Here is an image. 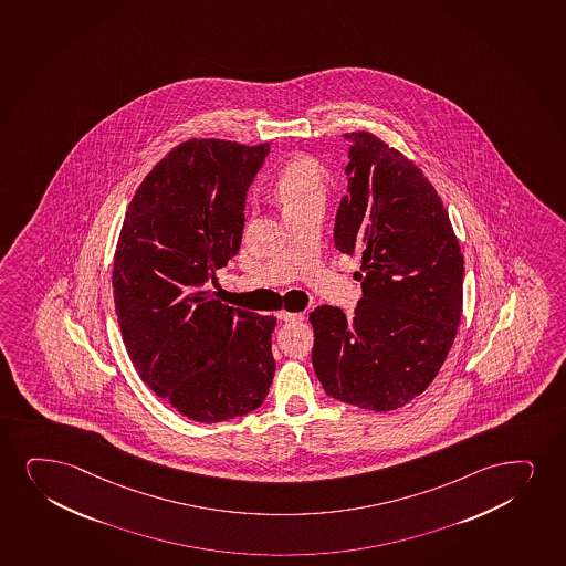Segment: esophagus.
<instances>
[{
  "mask_svg": "<svg viewBox=\"0 0 566 566\" xmlns=\"http://www.w3.org/2000/svg\"><path fill=\"white\" fill-rule=\"evenodd\" d=\"M279 321L282 322H301L303 321V314L301 313H287V311H280Z\"/></svg>",
  "mask_w": 566,
  "mask_h": 566,
  "instance_id": "obj_1",
  "label": "esophagus"
}]
</instances>
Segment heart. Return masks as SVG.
Segmentation results:
<instances>
[{
    "instance_id": "heart-1",
    "label": "heart",
    "mask_w": 566,
    "mask_h": 566,
    "mask_svg": "<svg viewBox=\"0 0 566 566\" xmlns=\"http://www.w3.org/2000/svg\"><path fill=\"white\" fill-rule=\"evenodd\" d=\"M326 174L318 161L311 156H297L287 161L274 179L273 195L282 210L324 200Z\"/></svg>"
}]
</instances>
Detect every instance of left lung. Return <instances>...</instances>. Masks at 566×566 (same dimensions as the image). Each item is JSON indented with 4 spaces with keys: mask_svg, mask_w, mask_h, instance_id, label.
Instances as JSON below:
<instances>
[{
    "mask_svg": "<svg viewBox=\"0 0 566 566\" xmlns=\"http://www.w3.org/2000/svg\"><path fill=\"white\" fill-rule=\"evenodd\" d=\"M350 140L347 195L334 224L339 252L360 253L355 316L321 305L313 366L335 400L389 412L426 391L458 334L463 255L433 185L371 133Z\"/></svg>",
    "mask_w": 566,
    "mask_h": 566,
    "instance_id": "obj_1",
    "label": "left lung"
}]
</instances>
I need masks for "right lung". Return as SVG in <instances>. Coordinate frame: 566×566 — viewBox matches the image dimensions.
I'll return each mask as SVG.
<instances>
[{"mask_svg": "<svg viewBox=\"0 0 566 566\" xmlns=\"http://www.w3.org/2000/svg\"><path fill=\"white\" fill-rule=\"evenodd\" d=\"M269 150L182 143L140 182L119 232L112 287L133 366L200 423L252 412L273 384L276 318L203 292L240 250L245 195Z\"/></svg>", "mask_w": 566, "mask_h": 566, "instance_id": "right-lung-1", "label": "right lung"}]
</instances>
